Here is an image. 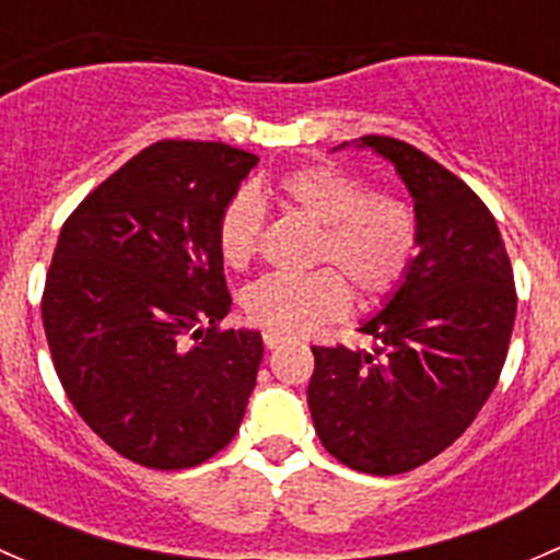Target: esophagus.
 I'll list each match as a JSON object with an SVG mask.
<instances>
[{
  "label": "esophagus",
  "instance_id": "obj_1",
  "mask_svg": "<svg viewBox=\"0 0 560 560\" xmlns=\"http://www.w3.org/2000/svg\"><path fill=\"white\" fill-rule=\"evenodd\" d=\"M262 341H265V347H268V349H279L281 343H284V336H279V332L265 330L262 332Z\"/></svg>",
  "mask_w": 560,
  "mask_h": 560
}]
</instances>
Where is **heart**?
<instances>
[{
    "instance_id": "heart-1",
    "label": "heart",
    "mask_w": 560,
    "mask_h": 560,
    "mask_svg": "<svg viewBox=\"0 0 560 560\" xmlns=\"http://www.w3.org/2000/svg\"><path fill=\"white\" fill-rule=\"evenodd\" d=\"M273 195L319 224L316 262L332 270H314L308 276L270 273L254 281L244 292L246 316L254 325L279 336H303L347 312L345 280L360 303L385 301L404 284L420 252V219L409 200L389 191H371L360 175L327 162L281 175ZM262 228V202L252 191L230 197L217 222V246L224 265L246 268L257 254Z\"/></svg>"
}]
</instances>
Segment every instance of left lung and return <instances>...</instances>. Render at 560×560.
Masks as SVG:
<instances>
[{"mask_svg":"<svg viewBox=\"0 0 560 560\" xmlns=\"http://www.w3.org/2000/svg\"><path fill=\"white\" fill-rule=\"evenodd\" d=\"M354 145L376 151L406 184L420 252L382 312L360 325L380 341L371 352L312 349L308 409L327 453L387 477L444 453L471 425L504 369L517 295L499 224L457 175L385 135Z\"/></svg>","mask_w":560,"mask_h":560,"instance_id":"1","label":"left lung"}]
</instances>
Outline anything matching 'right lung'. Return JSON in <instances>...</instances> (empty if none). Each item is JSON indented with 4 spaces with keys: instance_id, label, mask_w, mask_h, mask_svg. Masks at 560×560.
<instances>
[{
    "instance_id": "add662e5",
    "label": "right lung",
    "mask_w": 560,
    "mask_h": 560,
    "mask_svg": "<svg viewBox=\"0 0 560 560\" xmlns=\"http://www.w3.org/2000/svg\"><path fill=\"white\" fill-rule=\"evenodd\" d=\"M257 156L162 140L65 222L43 327L67 398L140 466H200L238 433L262 360L259 330H219L233 306L217 246L222 208Z\"/></svg>"
}]
</instances>
